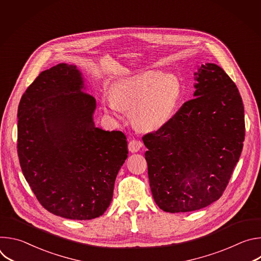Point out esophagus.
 I'll return each instance as SVG.
<instances>
[{"label": "esophagus", "mask_w": 261, "mask_h": 261, "mask_svg": "<svg viewBox=\"0 0 261 261\" xmlns=\"http://www.w3.org/2000/svg\"><path fill=\"white\" fill-rule=\"evenodd\" d=\"M141 147H142V143L138 140H135V139L130 140L129 143H128V148H129V151L131 153H137Z\"/></svg>", "instance_id": "obj_1"}]
</instances>
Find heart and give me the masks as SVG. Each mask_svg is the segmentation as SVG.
<instances>
[{
  "label": "heart",
  "instance_id": "b5f03b06",
  "mask_svg": "<svg viewBox=\"0 0 261 261\" xmlns=\"http://www.w3.org/2000/svg\"><path fill=\"white\" fill-rule=\"evenodd\" d=\"M180 91V83L173 74L145 70L114 84L106 104L115 114L119 110H132L135 127L153 132L172 120Z\"/></svg>",
  "mask_w": 261,
  "mask_h": 261
}]
</instances>
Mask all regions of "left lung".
<instances>
[{
	"label": "left lung",
	"instance_id": "left-lung-1",
	"mask_svg": "<svg viewBox=\"0 0 261 261\" xmlns=\"http://www.w3.org/2000/svg\"><path fill=\"white\" fill-rule=\"evenodd\" d=\"M194 81V99L164 128L142 137L154 200L168 213L218 200L243 150L244 105L236 84L213 63L198 66Z\"/></svg>",
	"mask_w": 261,
	"mask_h": 261
}]
</instances>
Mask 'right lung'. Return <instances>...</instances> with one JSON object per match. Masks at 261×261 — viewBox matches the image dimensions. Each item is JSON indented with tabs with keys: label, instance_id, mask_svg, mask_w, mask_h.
<instances>
[{
	"label": "right lung",
	"instance_id": "1",
	"mask_svg": "<svg viewBox=\"0 0 261 261\" xmlns=\"http://www.w3.org/2000/svg\"><path fill=\"white\" fill-rule=\"evenodd\" d=\"M75 65L42 71L17 111V153L22 173L48 212L71 220L104 214L128 157L121 131L95 126L96 100L86 93Z\"/></svg>",
	"mask_w": 261,
	"mask_h": 261
}]
</instances>
